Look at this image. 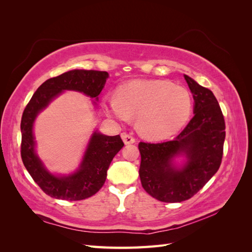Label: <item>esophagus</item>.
Listing matches in <instances>:
<instances>
[{"label":"esophagus","instance_id":"34e87169","mask_svg":"<svg viewBox=\"0 0 252 252\" xmlns=\"http://www.w3.org/2000/svg\"><path fill=\"white\" fill-rule=\"evenodd\" d=\"M121 136H122V139H123V141H124V143H125L126 145H128V144H133V143L135 142V139L133 138L132 135H130V134L122 133Z\"/></svg>","mask_w":252,"mask_h":252}]
</instances>
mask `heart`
Returning a JSON list of instances; mask_svg holds the SVG:
<instances>
[{"label":"heart","mask_w":252,"mask_h":252,"mask_svg":"<svg viewBox=\"0 0 252 252\" xmlns=\"http://www.w3.org/2000/svg\"><path fill=\"white\" fill-rule=\"evenodd\" d=\"M103 108L121 123L138 118V128L143 135L162 140L186 125L192 110V98L185 87L169 81L133 80L118 89V97H105Z\"/></svg>","instance_id":"obj_1"}]
</instances>
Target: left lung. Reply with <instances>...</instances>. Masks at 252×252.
Returning <instances> with one entry per match:
<instances>
[{
	"label": "left lung",
	"instance_id": "8db88e82",
	"mask_svg": "<svg viewBox=\"0 0 252 252\" xmlns=\"http://www.w3.org/2000/svg\"><path fill=\"white\" fill-rule=\"evenodd\" d=\"M184 78L194 100L193 118L172 141L139 144L142 186L165 203L192 197L219 170L223 157L225 121L218 100L211 90ZM180 155L187 161L177 166L174 158Z\"/></svg>",
	"mask_w": 252,
	"mask_h": 252
}]
</instances>
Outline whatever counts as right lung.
<instances>
[{
	"instance_id": "add662e5",
	"label": "right lung",
	"mask_w": 252,
	"mask_h": 252,
	"mask_svg": "<svg viewBox=\"0 0 252 252\" xmlns=\"http://www.w3.org/2000/svg\"><path fill=\"white\" fill-rule=\"evenodd\" d=\"M109 74L106 71L74 69L45 81L36 89L24 109L21 121V157L27 171L43 191L51 197L81 201L93 196L102 188L109 165L123 148L121 136L105 135L95 130L88 142L79 169L68 175L49 172L35 152L34 121L52 100L65 90L83 93L97 101Z\"/></svg>"
}]
</instances>
